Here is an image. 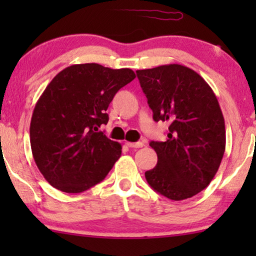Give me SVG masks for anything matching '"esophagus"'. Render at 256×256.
I'll use <instances>...</instances> for the list:
<instances>
[{"label":"esophagus","mask_w":256,"mask_h":256,"mask_svg":"<svg viewBox=\"0 0 256 256\" xmlns=\"http://www.w3.org/2000/svg\"><path fill=\"white\" fill-rule=\"evenodd\" d=\"M127 146L129 148H142L144 146L143 142H127Z\"/></svg>","instance_id":"esophagus-1"}]
</instances>
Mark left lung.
<instances>
[{
	"instance_id": "obj_1",
	"label": "left lung",
	"mask_w": 256,
	"mask_h": 256,
	"mask_svg": "<svg viewBox=\"0 0 256 256\" xmlns=\"http://www.w3.org/2000/svg\"><path fill=\"white\" fill-rule=\"evenodd\" d=\"M136 73L154 120L169 124L166 142H150L158 160L146 180L171 200L194 197L211 183L225 152V120L216 94L197 72L180 64Z\"/></svg>"
}]
</instances>
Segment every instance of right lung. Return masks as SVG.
Returning <instances> with one entry per match:
<instances>
[{
	"instance_id": "1",
	"label": "right lung",
	"mask_w": 256,
	"mask_h": 256,
	"mask_svg": "<svg viewBox=\"0 0 256 256\" xmlns=\"http://www.w3.org/2000/svg\"><path fill=\"white\" fill-rule=\"evenodd\" d=\"M130 68L76 64L58 73L38 99L30 144L38 169L52 186L80 194L100 183L122 146L99 130L116 92L135 79Z\"/></svg>"
}]
</instances>
